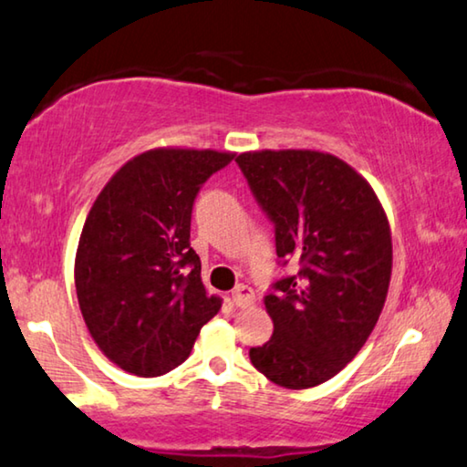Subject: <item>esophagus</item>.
Segmentation results:
<instances>
[{
  "instance_id": "esophagus-1",
  "label": "esophagus",
  "mask_w": 467,
  "mask_h": 467,
  "mask_svg": "<svg viewBox=\"0 0 467 467\" xmlns=\"http://www.w3.org/2000/svg\"><path fill=\"white\" fill-rule=\"evenodd\" d=\"M234 303L238 306H253L254 305V292L253 288H248V285H238V288L234 290Z\"/></svg>"
}]
</instances>
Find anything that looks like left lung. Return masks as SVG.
<instances>
[{"mask_svg": "<svg viewBox=\"0 0 467 467\" xmlns=\"http://www.w3.org/2000/svg\"><path fill=\"white\" fill-rule=\"evenodd\" d=\"M240 164L275 223V250L298 275L265 296L274 336L250 348L261 374L290 390L327 382L374 332L389 294L392 238L368 179L319 150H254Z\"/></svg>", "mask_w": 467, "mask_h": 467, "instance_id": "left-lung-1", "label": "left lung"}]
</instances>
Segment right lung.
<instances>
[{
    "mask_svg": "<svg viewBox=\"0 0 467 467\" xmlns=\"http://www.w3.org/2000/svg\"><path fill=\"white\" fill-rule=\"evenodd\" d=\"M234 152L152 148L127 161L85 219L75 256L78 306L93 342L140 378L190 357L221 308L190 246L193 198Z\"/></svg>",
    "mask_w": 467,
    "mask_h": 467,
    "instance_id": "obj_1",
    "label": "right lung"
}]
</instances>
